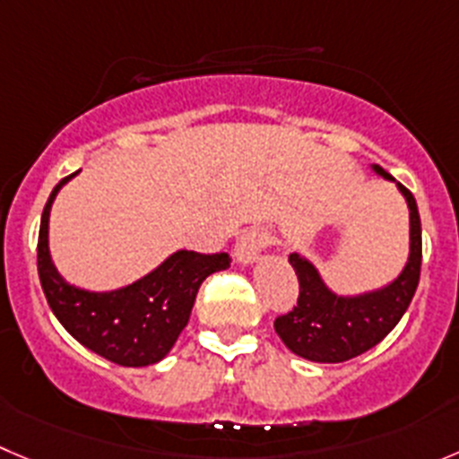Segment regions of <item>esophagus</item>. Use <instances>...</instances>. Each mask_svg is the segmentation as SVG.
<instances>
[{
    "label": "esophagus",
    "mask_w": 459,
    "mask_h": 459,
    "mask_svg": "<svg viewBox=\"0 0 459 459\" xmlns=\"http://www.w3.org/2000/svg\"><path fill=\"white\" fill-rule=\"evenodd\" d=\"M268 232H264V230H247V232H243L241 237H238L237 247H234V259H237L238 264H255V261L259 259L261 250L268 247Z\"/></svg>",
    "instance_id": "1"
}]
</instances>
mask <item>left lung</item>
Listing matches in <instances>:
<instances>
[{
  "label": "left lung",
  "mask_w": 459,
  "mask_h": 459,
  "mask_svg": "<svg viewBox=\"0 0 459 459\" xmlns=\"http://www.w3.org/2000/svg\"><path fill=\"white\" fill-rule=\"evenodd\" d=\"M378 176L394 180L381 167ZM410 209V256L403 273L381 290L340 298L322 281L311 261L290 255L299 279L298 307L274 320V331L288 349L313 363H344L381 342L408 311L421 274V221L414 195L396 182Z\"/></svg>",
  "instance_id": "left-lung-1"
}]
</instances>
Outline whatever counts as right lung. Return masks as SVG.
I'll return each mask as SVG.
<instances>
[{"instance_id":"add662e5","label":"right lung","mask_w":459,"mask_h":459,"mask_svg":"<svg viewBox=\"0 0 459 459\" xmlns=\"http://www.w3.org/2000/svg\"><path fill=\"white\" fill-rule=\"evenodd\" d=\"M63 178L45 204L38 234V274L60 325L94 353L124 368L160 363L186 326L198 288L209 274L230 268V255L178 250L139 281L110 292H91L65 281L49 255V212Z\"/></svg>"}]
</instances>
